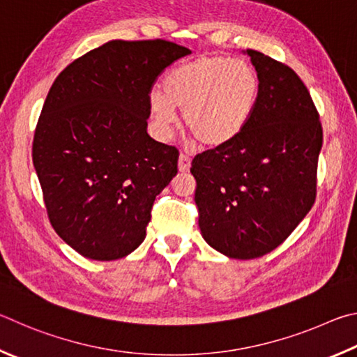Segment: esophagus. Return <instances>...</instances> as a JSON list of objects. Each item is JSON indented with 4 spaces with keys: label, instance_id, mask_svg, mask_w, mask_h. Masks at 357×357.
I'll return each instance as SVG.
<instances>
[{
    "label": "esophagus",
    "instance_id": "esophagus-1",
    "mask_svg": "<svg viewBox=\"0 0 357 357\" xmlns=\"http://www.w3.org/2000/svg\"><path fill=\"white\" fill-rule=\"evenodd\" d=\"M190 167H191V158H190V155L180 153V156H178V171H180V172H188Z\"/></svg>",
    "mask_w": 357,
    "mask_h": 357
}]
</instances>
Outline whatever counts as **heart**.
I'll return each instance as SVG.
<instances>
[{
	"instance_id": "1",
	"label": "heart",
	"mask_w": 357,
	"mask_h": 357,
	"mask_svg": "<svg viewBox=\"0 0 357 357\" xmlns=\"http://www.w3.org/2000/svg\"><path fill=\"white\" fill-rule=\"evenodd\" d=\"M260 79L251 64L224 56L202 54L174 67L162 79V91L149 96L152 116L169 135L177 125V111L197 141L207 147L227 146L254 116Z\"/></svg>"
}]
</instances>
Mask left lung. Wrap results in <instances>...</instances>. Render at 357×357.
Listing matches in <instances>:
<instances>
[{"instance_id":"1","label":"left lung","mask_w":357,"mask_h":357,"mask_svg":"<svg viewBox=\"0 0 357 357\" xmlns=\"http://www.w3.org/2000/svg\"><path fill=\"white\" fill-rule=\"evenodd\" d=\"M260 96L245 131L191 162L204 240L230 259L271 252L289 238L317 197L320 116L293 68L246 50Z\"/></svg>"}]
</instances>
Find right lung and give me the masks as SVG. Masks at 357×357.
I'll return each mask as SVG.
<instances>
[{
    "label": "right lung",
    "instance_id": "obj_1",
    "mask_svg": "<svg viewBox=\"0 0 357 357\" xmlns=\"http://www.w3.org/2000/svg\"><path fill=\"white\" fill-rule=\"evenodd\" d=\"M188 48L111 40L62 70L43 103L33 162L48 220L83 257L122 259L146 238L178 150L147 133L156 78Z\"/></svg>",
    "mask_w": 357,
    "mask_h": 357
}]
</instances>
